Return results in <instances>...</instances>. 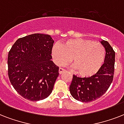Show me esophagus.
Here are the masks:
<instances>
[{
  "mask_svg": "<svg viewBox=\"0 0 124 124\" xmlns=\"http://www.w3.org/2000/svg\"><path fill=\"white\" fill-rule=\"evenodd\" d=\"M65 71H66V70H64V69H63V68H59V73L60 74H62V73H64V72Z\"/></svg>",
  "mask_w": 124,
  "mask_h": 124,
  "instance_id": "34e87169",
  "label": "esophagus"
}]
</instances>
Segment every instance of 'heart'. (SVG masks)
<instances>
[{"instance_id": "b5f03b06", "label": "heart", "mask_w": 124, "mask_h": 124, "mask_svg": "<svg viewBox=\"0 0 124 124\" xmlns=\"http://www.w3.org/2000/svg\"><path fill=\"white\" fill-rule=\"evenodd\" d=\"M52 55L54 62L60 66L71 61L75 73L83 77L96 73L104 64L106 49L101 44L80 39L68 40L61 46L55 44Z\"/></svg>"}]
</instances>
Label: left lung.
Returning <instances> with one entry per match:
<instances>
[{
	"instance_id": "obj_1",
	"label": "left lung",
	"mask_w": 124,
	"mask_h": 124,
	"mask_svg": "<svg viewBox=\"0 0 124 124\" xmlns=\"http://www.w3.org/2000/svg\"><path fill=\"white\" fill-rule=\"evenodd\" d=\"M106 49L104 63L98 71L90 77H73L70 93L76 100L82 102L94 101L102 96L111 84L114 77L115 52L109 42L101 41Z\"/></svg>"
}]
</instances>
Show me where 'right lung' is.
I'll list each match as a JSON object with an SVG mask.
<instances>
[{"instance_id":"1","label":"right lung","mask_w":124,"mask_h":124,"mask_svg":"<svg viewBox=\"0 0 124 124\" xmlns=\"http://www.w3.org/2000/svg\"><path fill=\"white\" fill-rule=\"evenodd\" d=\"M53 43L49 35L32 34L18 39L9 51V78L24 98L38 101L52 92L59 74V67L51 60Z\"/></svg>"}]
</instances>
